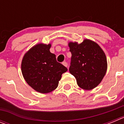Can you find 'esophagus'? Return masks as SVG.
I'll list each match as a JSON object with an SVG mask.
<instances>
[{
    "mask_svg": "<svg viewBox=\"0 0 124 124\" xmlns=\"http://www.w3.org/2000/svg\"><path fill=\"white\" fill-rule=\"evenodd\" d=\"M62 64H63V65L64 66H66V67H67V68H68V63H66V61H63V63H62Z\"/></svg>",
    "mask_w": 124,
    "mask_h": 124,
    "instance_id": "34e87169",
    "label": "esophagus"
}]
</instances>
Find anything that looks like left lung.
<instances>
[{
    "label": "left lung",
    "mask_w": 124,
    "mask_h": 124,
    "mask_svg": "<svg viewBox=\"0 0 124 124\" xmlns=\"http://www.w3.org/2000/svg\"><path fill=\"white\" fill-rule=\"evenodd\" d=\"M71 53L70 73L77 84L85 90L93 89L99 84L107 71L106 54L96 43L84 40L81 43L70 42Z\"/></svg>",
    "instance_id": "obj_1"
}]
</instances>
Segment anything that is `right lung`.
<instances>
[{"label":"right lung","instance_id":"1","mask_svg":"<svg viewBox=\"0 0 124 124\" xmlns=\"http://www.w3.org/2000/svg\"><path fill=\"white\" fill-rule=\"evenodd\" d=\"M51 45L38 44L25 53L22 62L24 79L33 89L48 93L58 86L62 74L68 69L57 62L56 55L50 51Z\"/></svg>","mask_w":124,"mask_h":124}]
</instances>
